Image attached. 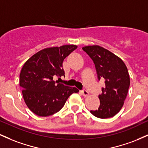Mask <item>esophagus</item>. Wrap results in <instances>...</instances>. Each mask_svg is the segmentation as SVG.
<instances>
[{"instance_id": "34e87169", "label": "esophagus", "mask_w": 148, "mask_h": 148, "mask_svg": "<svg viewBox=\"0 0 148 148\" xmlns=\"http://www.w3.org/2000/svg\"><path fill=\"white\" fill-rule=\"evenodd\" d=\"M81 92H82V95H83L85 96V97H86V96H88V95H89V92H88V90H86V89L82 90H81Z\"/></svg>"}]
</instances>
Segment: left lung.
Masks as SVG:
<instances>
[{"label": "left lung", "instance_id": "1", "mask_svg": "<svg viewBox=\"0 0 148 148\" xmlns=\"http://www.w3.org/2000/svg\"><path fill=\"white\" fill-rule=\"evenodd\" d=\"M82 49L94 62L99 81H105V87L99 95V108L90 113L101 119L113 117L123 107L130 88L126 65L120 58L99 46H88Z\"/></svg>", "mask_w": 148, "mask_h": 148}]
</instances>
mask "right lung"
<instances>
[{"mask_svg": "<svg viewBox=\"0 0 148 148\" xmlns=\"http://www.w3.org/2000/svg\"><path fill=\"white\" fill-rule=\"evenodd\" d=\"M77 48L75 45L45 49L30 57L22 67L19 86L27 106L39 116L58 112L72 93L79 90L54 81L64 76V59Z\"/></svg>", "mask_w": 148, "mask_h": 148, "instance_id": "1", "label": "right lung"}]
</instances>
